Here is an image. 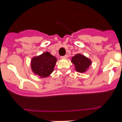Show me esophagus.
Returning a JSON list of instances; mask_svg holds the SVG:
<instances>
[{"label": "esophagus", "instance_id": "obj_1", "mask_svg": "<svg viewBox=\"0 0 122 122\" xmlns=\"http://www.w3.org/2000/svg\"><path fill=\"white\" fill-rule=\"evenodd\" d=\"M67 57H68V55H67V54H66V55H64V56H61V58H67Z\"/></svg>", "mask_w": 122, "mask_h": 122}]
</instances>
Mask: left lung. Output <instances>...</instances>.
<instances>
[{"mask_svg":"<svg viewBox=\"0 0 122 122\" xmlns=\"http://www.w3.org/2000/svg\"><path fill=\"white\" fill-rule=\"evenodd\" d=\"M71 62L75 66L76 71L80 72H84L92 64V61L84 55L77 54L72 56Z\"/></svg>","mask_w":122,"mask_h":122,"instance_id":"left-lung-1","label":"left lung"}]
</instances>
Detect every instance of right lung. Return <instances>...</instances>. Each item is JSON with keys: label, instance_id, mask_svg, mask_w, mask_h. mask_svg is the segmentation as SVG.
I'll list each match as a JSON object with an SVG mask.
<instances>
[{"label": "right lung", "instance_id": "1", "mask_svg": "<svg viewBox=\"0 0 122 122\" xmlns=\"http://www.w3.org/2000/svg\"><path fill=\"white\" fill-rule=\"evenodd\" d=\"M57 59L50 52H44L39 56H35L31 60V68L34 73L41 78L50 76L53 71Z\"/></svg>", "mask_w": 122, "mask_h": 122}]
</instances>
